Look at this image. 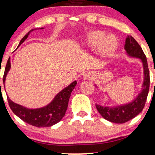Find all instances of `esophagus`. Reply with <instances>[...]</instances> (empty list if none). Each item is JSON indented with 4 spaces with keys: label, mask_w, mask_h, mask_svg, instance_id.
<instances>
[{
    "label": "esophagus",
    "mask_w": 155,
    "mask_h": 155,
    "mask_svg": "<svg viewBox=\"0 0 155 155\" xmlns=\"http://www.w3.org/2000/svg\"><path fill=\"white\" fill-rule=\"evenodd\" d=\"M84 79L87 80V81H91V80L93 79L94 78V74H93V72H87L86 73L84 74Z\"/></svg>",
    "instance_id": "obj_1"
}]
</instances>
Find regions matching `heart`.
I'll return each mask as SVG.
<instances>
[{
    "label": "heart",
    "instance_id": "heart-1",
    "mask_svg": "<svg viewBox=\"0 0 155 155\" xmlns=\"http://www.w3.org/2000/svg\"><path fill=\"white\" fill-rule=\"evenodd\" d=\"M106 38V34L103 31H95L88 36V40L94 45H100ZM103 45V51L105 53H109L114 50L116 47V40L114 37H109L106 38Z\"/></svg>",
    "mask_w": 155,
    "mask_h": 155
}]
</instances>
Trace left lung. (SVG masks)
Here are the masks:
<instances>
[{
    "instance_id": "left-lung-1",
    "label": "left lung",
    "mask_w": 155,
    "mask_h": 155,
    "mask_svg": "<svg viewBox=\"0 0 155 155\" xmlns=\"http://www.w3.org/2000/svg\"><path fill=\"white\" fill-rule=\"evenodd\" d=\"M124 49H126L129 56L138 57L142 60L144 66V81L142 85L143 89L142 92L130 104L115 107V108H108V107H103L100 105H95L98 111L105 119L116 124H124L129 121L142 111L146 104L149 90H150V71H149L146 55L144 54L142 47L131 36H128L126 38Z\"/></svg>"
}]
</instances>
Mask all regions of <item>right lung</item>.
<instances>
[{
  "instance_id": "1",
  "label": "right lung",
  "mask_w": 155,
  "mask_h": 155,
  "mask_svg": "<svg viewBox=\"0 0 155 155\" xmlns=\"http://www.w3.org/2000/svg\"><path fill=\"white\" fill-rule=\"evenodd\" d=\"M34 29L30 30L26 35L21 40L18 46H20L24 41L27 39L28 34ZM11 68V61L10 58L8 60L6 66L5 68L4 74H3V81L5 87V81L8 72ZM1 84V83H0ZM77 82L74 81L70 85L63 89L62 91L57 94L55 98L47 106L41 108H36V109H28L13 102L8 97L9 106L11 109L16 115L30 125L37 127H51L58 123L62 118L65 115V112L68 109L69 99L72 90L74 88Z\"/></svg>"
}]
</instances>
